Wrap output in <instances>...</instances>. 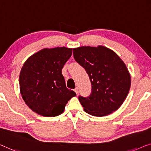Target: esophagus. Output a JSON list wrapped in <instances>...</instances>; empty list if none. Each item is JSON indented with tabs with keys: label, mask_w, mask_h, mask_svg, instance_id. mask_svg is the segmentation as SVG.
Returning a JSON list of instances; mask_svg holds the SVG:
<instances>
[{
	"label": "esophagus",
	"mask_w": 151,
	"mask_h": 151,
	"mask_svg": "<svg viewBox=\"0 0 151 151\" xmlns=\"http://www.w3.org/2000/svg\"><path fill=\"white\" fill-rule=\"evenodd\" d=\"M75 92H76V94H78V88H76L75 89Z\"/></svg>",
	"instance_id": "34e87169"
}]
</instances>
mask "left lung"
<instances>
[{"mask_svg": "<svg viewBox=\"0 0 151 151\" xmlns=\"http://www.w3.org/2000/svg\"><path fill=\"white\" fill-rule=\"evenodd\" d=\"M73 55L86 70L92 86L90 96L78 97L84 111L99 117L116 111L131 87V75L124 61L110 48L101 45L75 48Z\"/></svg>", "mask_w": 151, "mask_h": 151, "instance_id": "obj_1", "label": "left lung"}]
</instances>
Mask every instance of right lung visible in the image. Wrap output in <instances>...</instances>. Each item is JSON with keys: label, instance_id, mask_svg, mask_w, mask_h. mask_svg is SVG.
Wrapping results in <instances>:
<instances>
[{"label": "right lung", "instance_id": "right-lung-1", "mask_svg": "<svg viewBox=\"0 0 151 151\" xmlns=\"http://www.w3.org/2000/svg\"><path fill=\"white\" fill-rule=\"evenodd\" d=\"M73 48H45L27 59L20 73V91L24 103L36 114L54 117L62 114L69 100L76 96L66 88L61 73Z\"/></svg>", "mask_w": 151, "mask_h": 151}]
</instances>
